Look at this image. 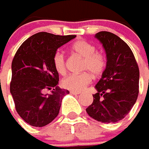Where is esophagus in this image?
Returning a JSON list of instances; mask_svg holds the SVG:
<instances>
[{"instance_id":"1","label":"esophagus","mask_w":149,"mask_h":149,"mask_svg":"<svg viewBox=\"0 0 149 149\" xmlns=\"http://www.w3.org/2000/svg\"><path fill=\"white\" fill-rule=\"evenodd\" d=\"M70 93L71 94H74V95H79V94H80L81 93V92H79V91H70Z\"/></svg>"}]
</instances>
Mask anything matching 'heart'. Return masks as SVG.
<instances>
[{
	"mask_svg": "<svg viewBox=\"0 0 149 149\" xmlns=\"http://www.w3.org/2000/svg\"><path fill=\"white\" fill-rule=\"evenodd\" d=\"M71 51L74 53L84 58L82 70L85 72L77 74H70L62 80V86L72 91H80L92 81V75L100 76L106 67V60L102 54L96 52L94 45L84 40H78L71 45ZM53 65L56 70L60 74L66 73V61L65 55L57 52L53 56Z\"/></svg>",
	"mask_w": 149,
	"mask_h": 149,
	"instance_id": "1",
	"label": "heart"
}]
</instances>
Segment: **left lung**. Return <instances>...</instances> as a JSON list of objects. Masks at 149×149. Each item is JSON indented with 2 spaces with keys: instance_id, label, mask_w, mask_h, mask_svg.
Returning a JSON list of instances; mask_svg holds the SVG:
<instances>
[{
  "instance_id": "left-lung-1",
  "label": "left lung",
  "mask_w": 149,
  "mask_h": 149,
  "mask_svg": "<svg viewBox=\"0 0 149 149\" xmlns=\"http://www.w3.org/2000/svg\"><path fill=\"white\" fill-rule=\"evenodd\" d=\"M95 38L104 48L107 64L86 111L97 121L116 123L125 118L137 100L139 66L131 49L118 36L102 31Z\"/></svg>"
}]
</instances>
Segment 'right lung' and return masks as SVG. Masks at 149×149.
I'll use <instances>...</instances> for the list:
<instances>
[{"instance_id":"1","label":"right lung","mask_w":149,"mask_h":149,"mask_svg":"<svg viewBox=\"0 0 149 149\" xmlns=\"http://www.w3.org/2000/svg\"><path fill=\"white\" fill-rule=\"evenodd\" d=\"M75 37L40 32L24 41L15 55L10 93L18 114L32 126L51 123L58 116L63 97L70 93L58 86L53 56L59 47ZM47 89H53L50 95L44 94Z\"/></svg>"}]
</instances>
